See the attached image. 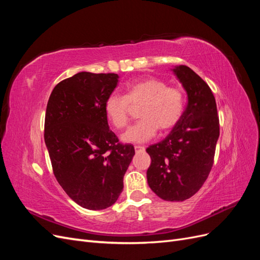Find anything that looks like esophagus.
I'll list each match as a JSON object with an SVG mask.
<instances>
[{"instance_id": "esophagus-1", "label": "esophagus", "mask_w": 260, "mask_h": 260, "mask_svg": "<svg viewBox=\"0 0 260 260\" xmlns=\"http://www.w3.org/2000/svg\"><path fill=\"white\" fill-rule=\"evenodd\" d=\"M135 149H136V153H143L145 151V147L137 145V146H135Z\"/></svg>"}]
</instances>
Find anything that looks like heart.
Returning <instances> with one entry per match:
<instances>
[{
  "label": "heart",
  "mask_w": 260,
  "mask_h": 260,
  "mask_svg": "<svg viewBox=\"0 0 260 260\" xmlns=\"http://www.w3.org/2000/svg\"><path fill=\"white\" fill-rule=\"evenodd\" d=\"M139 108L141 119L125 131L121 140L127 143H144L158 131L168 132L174 129L182 118L185 98L182 90L158 78L146 77L130 83L124 96L112 94L104 104L108 121L116 129L128 125L132 108Z\"/></svg>",
  "instance_id": "1"
}]
</instances>
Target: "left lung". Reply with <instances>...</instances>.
<instances>
[{
    "label": "left lung",
    "instance_id": "left-lung-1",
    "mask_svg": "<svg viewBox=\"0 0 260 260\" xmlns=\"http://www.w3.org/2000/svg\"><path fill=\"white\" fill-rule=\"evenodd\" d=\"M174 73L187 94L182 118L161 142L149 145L147 183L164 201L190 199L208 178L219 138V117L208 84L184 65Z\"/></svg>",
    "mask_w": 260,
    "mask_h": 260
}]
</instances>
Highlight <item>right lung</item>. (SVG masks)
<instances>
[{
    "mask_svg": "<svg viewBox=\"0 0 260 260\" xmlns=\"http://www.w3.org/2000/svg\"><path fill=\"white\" fill-rule=\"evenodd\" d=\"M117 74L78 73L53 89L44 121V141L54 176L66 194L90 210L105 209L119 198L135 147L109 130L106 99Z\"/></svg>",
    "mask_w": 260,
    "mask_h": 260,
    "instance_id": "right-lung-1",
    "label": "right lung"
}]
</instances>
